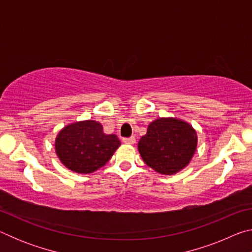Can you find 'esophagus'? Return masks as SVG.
<instances>
[{
    "label": "esophagus",
    "instance_id": "obj_1",
    "mask_svg": "<svg viewBox=\"0 0 252 252\" xmlns=\"http://www.w3.org/2000/svg\"><path fill=\"white\" fill-rule=\"evenodd\" d=\"M122 142L125 144H130V146H132V144L135 143V138H133V136H131V138H123Z\"/></svg>",
    "mask_w": 252,
    "mask_h": 252
}]
</instances>
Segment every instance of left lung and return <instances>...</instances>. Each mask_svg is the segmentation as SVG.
<instances>
[{
    "instance_id": "8db88e82",
    "label": "left lung",
    "mask_w": 252,
    "mask_h": 252,
    "mask_svg": "<svg viewBox=\"0 0 252 252\" xmlns=\"http://www.w3.org/2000/svg\"><path fill=\"white\" fill-rule=\"evenodd\" d=\"M197 144V132L192 126L180 119L160 118L148 126L138 149L147 165L171 176L190 163Z\"/></svg>"
}]
</instances>
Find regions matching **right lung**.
Segmentation results:
<instances>
[{
  "instance_id": "right-lung-1",
  "label": "right lung",
  "mask_w": 252,
  "mask_h": 252,
  "mask_svg": "<svg viewBox=\"0 0 252 252\" xmlns=\"http://www.w3.org/2000/svg\"><path fill=\"white\" fill-rule=\"evenodd\" d=\"M121 146L116 134H105L94 120L67 125L55 138V152L63 165L76 173L96 171L108 162Z\"/></svg>"
}]
</instances>
